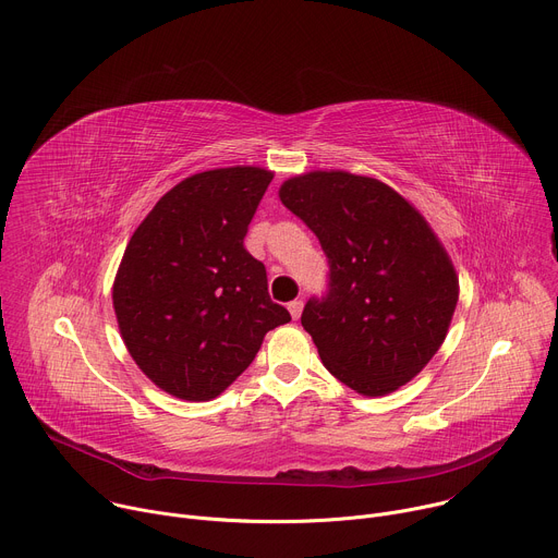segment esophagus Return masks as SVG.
Wrapping results in <instances>:
<instances>
[{
    "mask_svg": "<svg viewBox=\"0 0 558 558\" xmlns=\"http://www.w3.org/2000/svg\"><path fill=\"white\" fill-rule=\"evenodd\" d=\"M288 311L292 315V319H299L301 317V311H303V301L301 299H294L288 303Z\"/></svg>",
    "mask_w": 558,
    "mask_h": 558,
    "instance_id": "esophagus-1",
    "label": "esophagus"
}]
</instances>
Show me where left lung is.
Instances as JSON below:
<instances>
[{"mask_svg": "<svg viewBox=\"0 0 558 558\" xmlns=\"http://www.w3.org/2000/svg\"><path fill=\"white\" fill-rule=\"evenodd\" d=\"M279 197L328 259L301 326L328 373L365 397L414 379L441 348L459 279L427 221L390 185L343 170L288 179Z\"/></svg>", "mask_w": 558, "mask_h": 558, "instance_id": "left-lung-1", "label": "left lung"}]
</instances>
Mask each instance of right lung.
Returning <instances> with one entry per match:
<instances>
[{
	"label": "right lung",
	"instance_id": "obj_1",
	"mask_svg": "<svg viewBox=\"0 0 558 558\" xmlns=\"http://www.w3.org/2000/svg\"><path fill=\"white\" fill-rule=\"evenodd\" d=\"M272 172L253 166L193 174L131 236L112 286L117 324L142 373L185 401L223 392L290 322L266 266L243 247Z\"/></svg>",
	"mask_w": 558,
	"mask_h": 558
}]
</instances>
